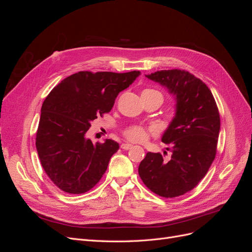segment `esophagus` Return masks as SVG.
I'll return each mask as SVG.
<instances>
[{
	"mask_svg": "<svg viewBox=\"0 0 252 252\" xmlns=\"http://www.w3.org/2000/svg\"><path fill=\"white\" fill-rule=\"evenodd\" d=\"M132 147H133L132 145L131 144H128V143H124V144L121 145V148L122 149H125V150H128V149H130Z\"/></svg>",
	"mask_w": 252,
	"mask_h": 252,
	"instance_id": "obj_1",
	"label": "esophagus"
}]
</instances>
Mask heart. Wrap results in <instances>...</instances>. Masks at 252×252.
<instances>
[{"label": "heart", "instance_id": "heart-1", "mask_svg": "<svg viewBox=\"0 0 252 252\" xmlns=\"http://www.w3.org/2000/svg\"><path fill=\"white\" fill-rule=\"evenodd\" d=\"M147 90H152V89H147ZM156 132H157V130L154 127L145 128L143 126L135 125V126H130L127 129H125L124 135H125V138L129 141H132L135 143H143V142L147 141L150 134H155Z\"/></svg>", "mask_w": 252, "mask_h": 252}]
</instances>
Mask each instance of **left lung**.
Segmentation results:
<instances>
[{"label":"left lung","mask_w":252,"mask_h":252,"mask_svg":"<svg viewBox=\"0 0 252 252\" xmlns=\"http://www.w3.org/2000/svg\"><path fill=\"white\" fill-rule=\"evenodd\" d=\"M145 77L174 96L175 114L162 136L171 146L170 159L147 152L139 174L158 195H183L199 184L216 158L220 127L218 106L207 85L188 71L161 70Z\"/></svg>","instance_id":"left-lung-1"}]
</instances>
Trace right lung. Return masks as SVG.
I'll return each instance as SVG.
<instances>
[{
	"label": "right lung",
	"mask_w": 252,
	"mask_h": 252,
	"mask_svg": "<svg viewBox=\"0 0 252 252\" xmlns=\"http://www.w3.org/2000/svg\"><path fill=\"white\" fill-rule=\"evenodd\" d=\"M140 71H80L61 81L45 98L35 146L43 168L61 190L87 192L105 173L119 143L94 144L87 138L91 122L109 112L118 94Z\"/></svg>",
	"instance_id": "add662e5"
}]
</instances>
